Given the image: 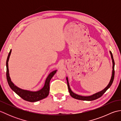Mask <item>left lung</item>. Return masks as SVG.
Returning a JSON list of instances; mask_svg holds the SVG:
<instances>
[{
    "label": "left lung",
    "mask_w": 121,
    "mask_h": 121,
    "mask_svg": "<svg viewBox=\"0 0 121 121\" xmlns=\"http://www.w3.org/2000/svg\"><path fill=\"white\" fill-rule=\"evenodd\" d=\"M110 55H111V58H112V64H113L112 69H113V70H112V76H111V79H110L109 84L106 87V88H105L104 89L102 90V91H100L99 92H98L96 94H95L92 95H91V96H80V95H77L75 93H74V92L71 91L70 85H69L68 78H67V77H66V81H67V84H68V87L69 91V92H70V95H71L72 97H73V98H74L78 99V100H85V101H92V100H96L98 98H99L101 97L102 96V95H103L104 94V92H106L107 91V90L110 88V86H111V85H112L113 82V80H114V65H115L114 61V59H113V55H112V53L111 52V51H110Z\"/></svg>",
    "instance_id": "8db88e82"
}]
</instances>
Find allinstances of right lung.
Returning a JSON list of instances; mask_svg holds the SVG:
<instances>
[{
  "label": "right lung",
  "instance_id": "1",
  "mask_svg": "<svg viewBox=\"0 0 121 121\" xmlns=\"http://www.w3.org/2000/svg\"><path fill=\"white\" fill-rule=\"evenodd\" d=\"M11 49L10 50L9 53V55L8 56L6 61L7 79L10 88H11L12 91H14L17 95H19L20 97H21L23 99L29 102L38 101H39V100L43 99L47 97L48 96L49 92L50 81L51 80V79L52 78L53 76V75L56 74L57 70L53 71V72H51L49 74L45 81L44 86H43V88L40 90H39V91H27V90L22 89L19 88V87H17V86H15V85L12 83V82L11 81V78H10V77L9 76L8 61L10 55H11Z\"/></svg>",
  "mask_w": 121,
  "mask_h": 121
}]
</instances>
